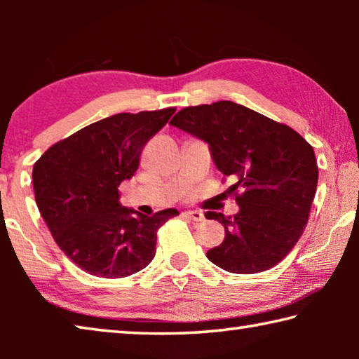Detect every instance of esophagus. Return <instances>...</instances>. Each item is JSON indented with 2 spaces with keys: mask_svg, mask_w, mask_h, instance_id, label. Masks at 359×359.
I'll return each instance as SVG.
<instances>
[{
  "mask_svg": "<svg viewBox=\"0 0 359 359\" xmlns=\"http://www.w3.org/2000/svg\"><path fill=\"white\" fill-rule=\"evenodd\" d=\"M185 215L190 217L191 220H194V222H201V220H204V214H203L201 210H187Z\"/></svg>",
  "mask_w": 359,
  "mask_h": 359,
  "instance_id": "esophagus-1",
  "label": "esophagus"
}]
</instances>
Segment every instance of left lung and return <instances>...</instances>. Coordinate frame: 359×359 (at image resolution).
Returning a JSON list of instances; mask_svg holds the SVG:
<instances>
[{
    "mask_svg": "<svg viewBox=\"0 0 359 359\" xmlns=\"http://www.w3.org/2000/svg\"><path fill=\"white\" fill-rule=\"evenodd\" d=\"M171 125L208 142L218 171L236 180L228 191L236 194L238 214L205 212L224 226L222 244L205 253L209 261L234 274L280 263L302 236L317 191L312 145L290 126L233 101L185 107Z\"/></svg>",
    "mask_w": 359,
    "mask_h": 359,
    "instance_id": "8db88e82",
    "label": "left lung"
}]
</instances>
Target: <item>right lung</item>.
I'll return each mask as SVG.
<instances>
[{
  "mask_svg": "<svg viewBox=\"0 0 359 359\" xmlns=\"http://www.w3.org/2000/svg\"><path fill=\"white\" fill-rule=\"evenodd\" d=\"M174 107L115 114L53 144L33 166L38 209L53 239L87 274L120 278L150 264L156 231L175 209L147 217L120 204L118 187Z\"/></svg>",
  "mask_w": 359,
  "mask_h": 359,
  "instance_id": "add662e5",
  "label": "right lung"
}]
</instances>
